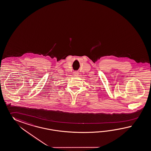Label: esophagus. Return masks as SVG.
<instances>
[{
	"label": "esophagus",
	"mask_w": 151,
	"mask_h": 151,
	"mask_svg": "<svg viewBox=\"0 0 151 151\" xmlns=\"http://www.w3.org/2000/svg\"><path fill=\"white\" fill-rule=\"evenodd\" d=\"M73 74H74V75H75V76H77V75H78L79 73H78V72L77 71H74V73H73Z\"/></svg>",
	"instance_id": "esophagus-1"
}]
</instances>
